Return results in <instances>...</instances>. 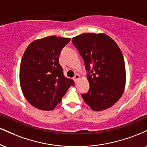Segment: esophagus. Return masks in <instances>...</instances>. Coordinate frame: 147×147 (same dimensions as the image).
<instances>
[{
	"label": "esophagus",
	"instance_id": "1",
	"mask_svg": "<svg viewBox=\"0 0 147 147\" xmlns=\"http://www.w3.org/2000/svg\"><path fill=\"white\" fill-rule=\"evenodd\" d=\"M79 78H80V76H79L78 74H77V75H75V77H74V81H75V82H77V80H79Z\"/></svg>",
	"mask_w": 147,
	"mask_h": 147
}]
</instances>
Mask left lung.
<instances>
[{"instance_id": "left-lung-1", "label": "left lung", "mask_w": 147, "mask_h": 147, "mask_svg": "<svg viewBox=\"0 0 147 147\" xmlns=\"http://www.w3.org/2000/svg\"><path fill=\"white\" fill-rule=\"evenodd\" d=\"M83 59L90 88L82 97L92 110L109 109L120 99L126 84L122 51L105 34L84 33L72 39Z\"/></svg>"}]
</instances>
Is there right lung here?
Returning <instances> with one entry per match:
<instances>
[{
    "label": "right lung",
    "instance_id": "obj_1",
    "mask_svg": "<svg viewBox=\"0 0 147 147\" xmlns=\"http://www.w3.org/2000/svg\"><path fill=\"white\" fill-rule=\"evenodd\" d=\"M70 38L50 36L32 42L23 54L19 79L22 92L31 105L52 111L59 104L73 80L67 79L59 62Z\"/></svg>",
    "mask_w": 147,
    "mask_h": 147
}]
</instances>
